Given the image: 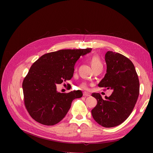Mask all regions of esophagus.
<instances>
[{
	"label": "esophagus",
	"instance_id": "obj_1",
	"mask_svg": "<svg viewBox=\"0 0 153 153\" xmlns=\"http://www.w3.org/2000/svg\"><path fill=\"white\" fill-rule=\"evenodd\" d=\"M90 95H91V94H90L89 92H84L83 93V96H84V97H89Z\"/></svg>",
	"mask_w": 153,
	"mask_h": 153
}]
</instances>
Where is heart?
<instances>
[{
	"label": "heart",
	"mask_w": 153,
	"mask_h": 153,
	"mask_svg": "<svg viewBox=\"0 0 153 153\" xmlns=\"http://www.w3.org/2000/svg\"><path fill=\"white\" fill-rule=\"evenodd\" d=\"M90 62L91 66L94 70L98 69V68H103V64L102 60L100 58V56L97 54H94L90 58ZM77 69L75 68V71ZM80 88L82 89H86L87 88V84L85 82H82L80 84Z\"/></svg>",
	"instance_id": "heart-1"
}]
</instances>
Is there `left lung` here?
<instances>
[{
    "label": "left lung",
    "mask_w": 153,
    "mask_h": 153,
    "mask_svg": "<svg viewBox=\"0 0 153 153\" xmlns=\"http://www.w3.org/2000/svg\"><path fill=\"white\" fill-rule=\"evenodd\" d=\"M105 61L107 73L99 87L113 92L105 99L99 93H93L97 104L91 112L96 122L110 128L122 123L131 114L139 96L140 82L133 62L126 56L108 51Z\"/></svg>",
    "instance_id": "1"
}]
</instances>
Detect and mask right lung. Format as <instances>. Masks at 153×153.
Returning <instances> with one entry per match:
<instances>
[{"label": "right lung", "instance_id": "1", "mask_svg": "<svg viewBox=\"0 0 153 153\" xmlns=\"http://www.w3.org/2000/svg\"><path fill=\"white\" fill-rule=\"evenodd\" d=\"M91 50H61L48 53L32 64L22 83L24 104L32 118L51 126L66 116L72 100L81 98L82 92L80 90L58 92L56 84L70 80L77 60Z\"/></svg>", "mask_w": 153, "mask_h": 153}]
</instances>
